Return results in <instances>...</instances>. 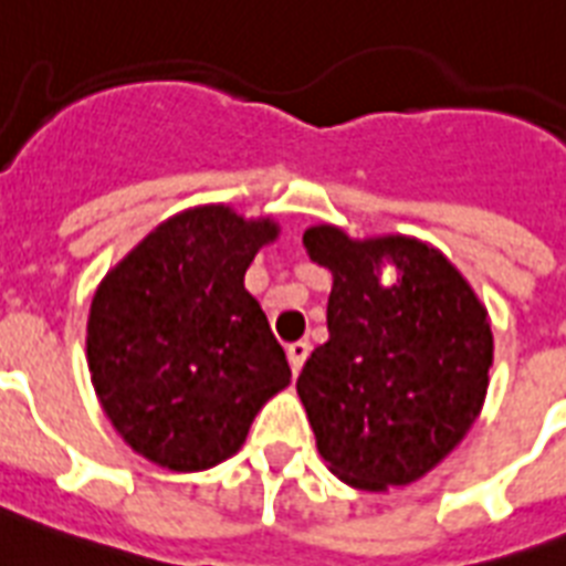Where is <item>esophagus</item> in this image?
<instances>
[{
    "label": "esophagus",
    "instance_id": "34e87169",
    "mask_svg": "<svg viewBox=\"0 0 566 566\" xmlns=\"http://www.w3.org/2000/svg\"><path fill=\"white\" fill-rule=\"evenodd\" d=\"M286 353H289V364H292V373L297 376L303 364H306V358H310L312 344L310 340H292V344L286 347Z\"/></svg>",
    "mask_w": 566,
    "mask_h": 566
}]
</instances>
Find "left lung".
I'll return each instance as SVG.
<instances>
[{
    "label": "left lung",
    "mask_w": 566,
    "mask_h": 566,
    "mask_svg": "<svg viewBox=\"0 0 566 566\" xmlns=\"http://www.w3.org/2000/svg\"><path fill=\"white\" fill-rule=\"evenodd\" d=\"M303 249L333 272L329 340L297 378L317 451L364 492L413 483L483 408L494 353L485 310L440 251L408 237L356 242L317 226ZM387 259L400 269L394 287L377 283Z\"/></svg>",
    "instance_id": "left-lung-1"
}]
</instances>
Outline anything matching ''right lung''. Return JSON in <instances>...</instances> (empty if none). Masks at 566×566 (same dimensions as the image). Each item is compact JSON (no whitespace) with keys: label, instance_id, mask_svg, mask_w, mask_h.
Returning a JSON list of instances; mask_svg holds the SVG:
<instances>
[{"label":"right lung","instance_id":"1","mask_svg":"<svg viewBox=\"0 0 566 566\" xmlns=\"http://www.w3.org/2000/svg\"><path fill=\"white\" fill-rule=\"evenodd\" d=\"M277 237L231 208L185 210L112 269L88 312V373L124 442L170 471H202L245 442L289 385L286 353L245 269Z\"/></svg>","mask_w":566,"mask_h":566}]
</instances>
